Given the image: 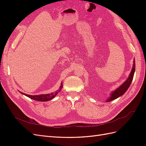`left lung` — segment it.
<instances>
[{
    "label": "left lung",
    "mask_w": 146,
    "mask_h": 146,
    "mask_svg": "<svg viewBox=\"0 0 146 146\" xmlns=\"http://www.w3.org/2000/svg\"><path fill=\"white\" fill-rule=\"evenodd\" d=\"M135 71V61L134 60L133 61V68L131 69V72L129 75V77H128L127 80L123 82L122 85H121L118 88L115 90L113 91L111 94H110V97L107 100V102H110L112 101L114 99L118 98L119 97L122 96L125 92L127 91V90L129 89L130 85H131V83L133 80V78L134 76V73Z\"/></svg>",
    "instance_id": "obj_1"
}]
</instances>
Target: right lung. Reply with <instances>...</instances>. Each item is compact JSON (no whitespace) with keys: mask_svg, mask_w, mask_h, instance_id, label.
<instances>
[{"mask_svg":"<svg viewBox=\"0 0 146 146\" xmlns=\"http://www.w3.org/2000/svg\"><path fill=\"white\" fill-rule=\"evenodd\" d=\"M63 88V84L61 83V85L59 88L58 90H57L56 91H55V92H52L50 94H41V95H35V96H32V95H29L27 94H24L23 92H20L21 94H23L25 96H26L28 98L32 99L33 100H37V101H41V102H46V101H48L50 100L51 99H54L55 97L58 94V92H59Z\"/></svg>","mask_w":146,"mask_h":146,"instance_id":"right-lung-1","label":"right lung"}]
</instances>
